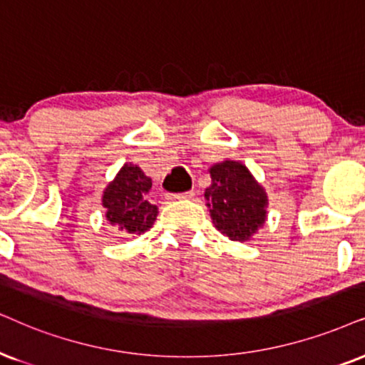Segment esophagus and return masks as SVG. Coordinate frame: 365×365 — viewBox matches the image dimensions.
I'll use <instances>...</instances> for the list:
<instances>
[{
  "label": "esophagus",
  "instance_id": "obj_1",
  "mask_svg": "<svg viewBox=\"0 0 365 365\" xmlns=\"http://www.w3.org/2000/svg\"><path fill=\"white\" fill-rule=\"evenodd\" d=\"M193 197H195V192L190 190V192H185V193H177V195H170L168 198H170V200H192Z\"/></svg>",
  "mask_w": 365,
  "mask_h": 365
}]
</instances>
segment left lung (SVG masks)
<instances>
[{"mask_svg": "<svg viewBox=\"0 0 365 365\" xmlns=\"http://www.w3.org/2000/svg\"><path fill=\"white\" fill-rule=\"evenodd\" d=\"M207 207L217 230L230 241H249L266 222L267 195L241 161L225 160L209 168Z\"/></svg>", "mask_w": 365, "mask_h": 365, "instance_id": "obj_1", "label": "left lung"}]
</instances>
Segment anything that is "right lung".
I'll list each match as a JSON object with an SVG mask.
<instances>
[{"label":"right lung","instance_id":"1","mask_svg":"<svg viewBox=\"0 0 365 365\" xmlns=\"http://www.w3.org/2000/svg\"><path fill=\"white\" fill-rule=\"evenodd\" d=\"M150 190L151 178L138 165H124L103 195L108 222L128 234L146 232L158 215L156 205L150 202Z\"/></svg>","mask_w":365,"mask_h":365}]
</instances>
